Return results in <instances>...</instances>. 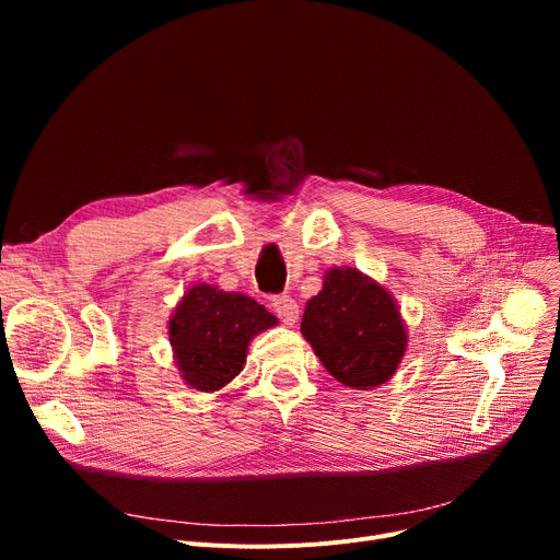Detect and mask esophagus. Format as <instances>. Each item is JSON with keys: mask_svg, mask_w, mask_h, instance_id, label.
Here are the masks:
<instances>
[{"mask_svg": "<svg viewBox=\"0 0 560 560\" xmlns=\"http://www.w3.org/2000/svg\"><path fill=\"white\" fill-rule=\"evenodd\" d=\"M270 306L272 311L281 317V322H285V325H295L298 317H300V306L298 302L292 300L290 295H277L270 300Z\"/></svg>", "mask_w": 560, "mask_h": 560, "instance_id": "esophagus-1", "label": "esophagus"}]
</instances>
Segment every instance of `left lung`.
<instances>
[{
  "label": "left lung",
  "instance_id": "1",
  "mask_svg": "<svg viewBox=\"0 0 560 560\" xmlns=\"http://www.w3.org/2000/svg\"><path fill=\"white\" fill-rule=\"evenodd\" d=\"M302 334L334 378L368 390L397 370L406 331L388 292L354 268L331 270L304 311Z\"/></svg>",
  "mask_w": 560,
  "mask_h": 560
}]
</instances>
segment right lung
Segmentation results:
<instances>
[{
	"label": "right lung",
	"instance_id": "1",
	"mask_svg": "<svg viewBox=\"0 0 560 560\" xmlns=\"http://www.w3.org/2000/svg\"><path fill=\"white\" fill-rule=\"evenodd\" d=\"M277 317L241 292L195 285L170 319V342L184 378L197 390H218L243 370L252 336Z\"/></svg>",
	"mask_w": 560,
	"mask_h": 560
}]
</instances>
